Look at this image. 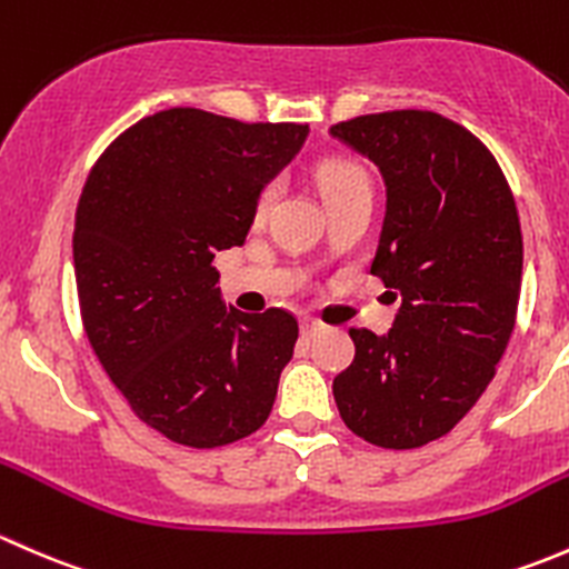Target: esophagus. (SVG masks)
<instances>
[{"label": "esophagus", "mask_w": 569, "mask_h": 569, "mask_svg": "<svg viewBox=\"0 0 569 569\" xmlns=\"http://www.w3.org/2000/svg\"><path fill=\"white\" fill-rule=\"evenodd\" d=\"M326 331V326L315 318H301V333L303 337H315V333Z\"/></svg>", "instance_id": "obj_1"}]
</instances>
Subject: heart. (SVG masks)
I'll return each instance as SVG.
<instances>
[{"mask_svg": "<svg viewBox=\"0 0 569 569\" xmlns=\"http://www.w3.org/2000/svg\"><path fill=\"white\" fill-rule=\"evenodd\" d=\"M318 186L323 191L326 199L345 194V191L361 189V186H370L367 180V172L359 167V163L348 161V158H326L318 167ZM273 202V186H266V189L257 194V213H266Z\"/></svg>", "mask_w": 569, "mask_h": 569, "instance_id": "obj_1", "label": "heart"}]
</instances>
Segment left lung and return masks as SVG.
Masks as SVG:
<instances>
[{
  "mask_svg": "<svg viewBox=\"0 0 569 569\" xmlns=\"http://www.w3.org/2000/svg\"><path fill=\"white\" fill-rule=\"evenodd\" d=\"M328 133L383 178L370 273L400 296L389 333L350 331L356 359L333 400L375 447H425L471 411L507 350L523 277L518 208L490 150L436 111L365 114Z\"/></svg>",
  "mask_w": 569,
  "mask_h": 569,
  "instance_id": "obj_1",
  "label": "left lung"
}]
</instances>
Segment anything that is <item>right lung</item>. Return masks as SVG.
Instances as JSON below:
<instances>
[{"label":"right lung","instance_id":"1","mask_svg":"<svg viewBox=\"0 0 569 569\" xmlns=\"http://www.w3.org/2000/svg\"><path fill=\"white\" fill-rule=\"evenodd\" d=\"M307 137L296 122L167 109L117 137L87 178L73 227L87 339L169 441L224 447L271 413L298 323L224 303L213 257L243 246L257 194Z\"/></svg>","mask_w":569,"mask_h":569}]
</instances>
